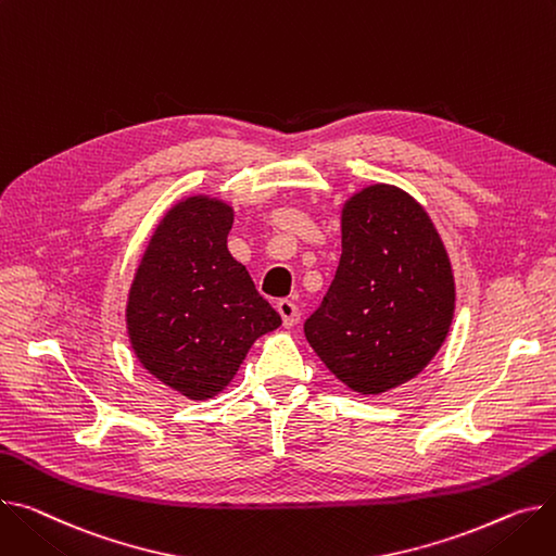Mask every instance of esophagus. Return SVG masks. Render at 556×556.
<instances>
[{"mask_svg":"<svg viewBox=\"0 0 556 556\" xmlns=\"http://www.w3.org/2000/svg\"><path fill=\"white\" fill-rule=\"evenodd\" d=\"M277 311H279V315H281V321H283L286 328L298 324L300 313H298V306H294L290 300H279V302H277Z\"/></svg>","mask_w":556,"mask_h":556,"instance_id":"1","label":"esophagus"}]
</instances>
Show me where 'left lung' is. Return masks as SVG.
Here are the masks:
<instances>
[{"label":"left lung","mask_w":556,"mask_h":556,"mask_svg":"<svg viewBox=\"0 0 556 556\" xmlns=\"http://www.w3.org/2000/svg\"><path fill=\"white\" fill-rule=\"evenodd\" d=\"M454 302L452 264L429 214L380 182L346 201L340 266L304 332L330 374L376 395L429 364Z\"/></svg>","instance_id":"8db88e82"}]
</instances>
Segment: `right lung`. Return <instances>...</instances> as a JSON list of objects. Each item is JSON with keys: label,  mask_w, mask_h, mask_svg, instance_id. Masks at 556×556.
<instances>
[{"label": "right lung", "mask_w": 556, "mask_h": 556, "mask_svg": "<svg viewBox=\"0 0 556 556\" xmlns=\"http://www.w3.org/2000/svg\"><path fill=\"white\" fill-rule=\"evenodd\" d=\"M235 212L207 197L174 205L134 277L129 340L140 364L190 400L216 395L256 338L281 324L228 250Z\"/></svg>", "instance_id": "add662e5"}]
</instances>
